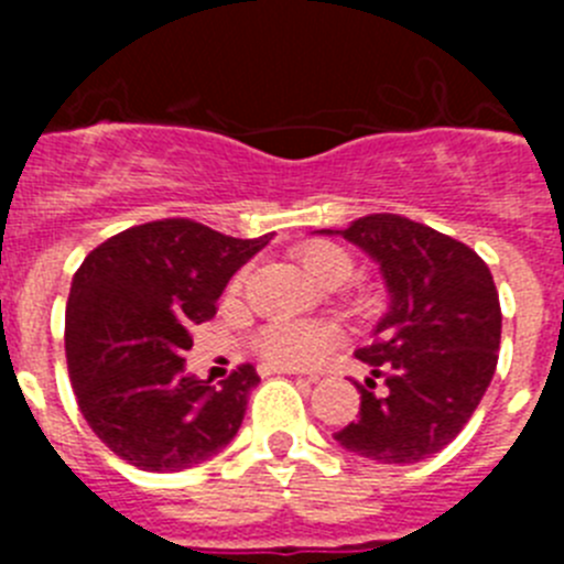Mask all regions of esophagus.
<instances>
[{
  "instance_id": "obj_1",
  "label": "esophagus",
  "mask_w": 564,
  "mask_h": 564,
  "mask_svg": "<svg viewBox=\"0 0 564 564\" xmlns=\"http://www.w3.org/2000/svg\"><path fill=\"white\" fill-rule=\"evenodd\" d=\"M259 376H293V370L279 364H259Z\"/></svg>"
}]
</instances>
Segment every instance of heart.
<instances>
[{
  "label": "heart",
  "instance_id": "1",
  "mask_svg": "<svg viewBox=\"0 0 564 564\" xmlns=\"http://www.w3.org/2000/svg\"><path fill=\"white\" fill-rule=\"evenodd\" d=\"M296 257L318 285H341L356 268V259L344 246L333 239H307L296 248ZM246 273H237L234 288L242 285ZM330 344V330L313 322H293V318H273L253 333V350L265 361L279 367H305L316 361Z\"/></svg>",
  "mask_w": 564,
  "mask_h": 564
}]
</instances>
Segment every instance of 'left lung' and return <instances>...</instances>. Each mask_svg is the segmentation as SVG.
Here are the masks:
<instances>
[{"label":"left lung","mask_w":564,"mask_h":564,"mask_svg":"<svg viewBox=\"0 0 564 564\" xmlns=\"http://www.w3.org/2000/svg\"><path fill=\"white\" fill-rule=\"evenodd\" d=\"M336 234L381 265L392 302L356 350L372 367L367 387L356 381L358 417L333 437L378 463L426 460L460 435L497 370L495 279L471 248L401 214H367Z\"/></svg>","instance_id":"left-lung-1"}]
</instances>
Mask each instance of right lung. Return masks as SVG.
I'll list each match as a JSON object with an SVG mask.
<instances>
[{
	"mask_svg": "<svg viewBox=\"0 0 564 564\" xmlns=\"http://www.w3.org/2000/svg\"><path fill=\"white\" fill-rule=\"evenodd\" d=\"M273 234L237 239L186 217L143 223L87 253L67 299L64 350L78 410L121 460L181 471L237 435L259 383L239 364L220 383L186 376L192 327Z\"/></svg>",
	"mask_w": 564,
	"mask_h": 564,
	"instance_id": "1",
	"label": "right lung"
}]
</instances>
